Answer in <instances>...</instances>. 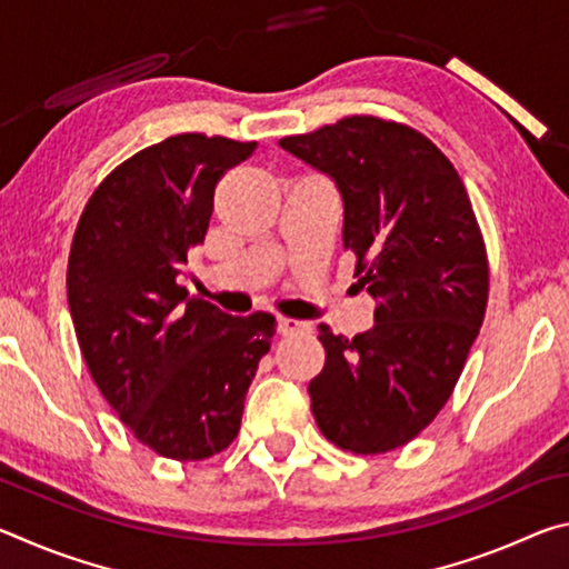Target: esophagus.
<instances>
[{"label":"esophagus","instance_id":"1","mask_svg":"<svg viewBox=\"0 0 569 569\" xmlns=\"http://www.w3.org/2000/svg\"><path fill=\"white\" fill-rule=\"evenodd\" d=\"M278 331H281V336L303 333V331H308V323L296 321V319H281V321H278Z\"/></svg>","mask_w":569,"mask_h":569}]
</instances>
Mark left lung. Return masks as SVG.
Returning a JSON list of instances; mask_svg holds the SVG:
<instances>
[{"label": "left lung", "instance_id": "obj_1", "mask_svg": "<svg viewBox=\"0 0 569 569\" xmlns=\"http://www.w3.org/2000/svg\"><path fill=\"white\" fill-rule=\"evenodd\" d=\"M278 146L336 182L343 248L377 298L373 326L353 339L319 326L313 419L336 447L383 455L445 407L485 321L489 268L475 210L445 152L407 124L353 114Z\"/></svg>", "mask_w": 569, "mask_h": 569}]
</instances>
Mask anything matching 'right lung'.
<instances>
[{
	"label": "right lung",
	"mask_w": 569,
	"mask_h": 569,
	"mask_svg": "<svg viewBox=\"0 0 569 569\" xmlns=\"http://www.w3.org/2000/svg\"><path fill=\"white\" fill-rule=\"evenodd\" d=\"M253 150L172 134L114 168L74 230L67 301L77 341L102 397L160 457L223 451L271 349V313L230 316L178 283L206 240L220 176Z\"/></svg>",
	"instance_id": "1"
}]
</instances>
